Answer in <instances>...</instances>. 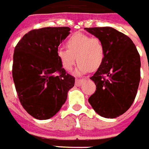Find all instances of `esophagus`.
Segmentation results:
<instances>
[{
    "label": "esophagus",
    "instance_id": "esophagus-1",
    "mask_svg": "<svg viewBox=\"0 0 149 149\" xmlns=\"http://www.w3.org/2000/svg\"><path fill=\"white\" fill-rule=\"evenodd\" d=\"M85 81L84 79H76L75 80V84L77 86H80L81 84H82V82Z\"/></svg>",
    "mask_w": 149,
    "mask_h": 149
}]
</instances>
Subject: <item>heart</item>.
Wrapping results in <instances>:
<instances>
[{
    "instance_id": "1",
    "label": "heart",
    "mask_w": 149,
    "mask_h": 149,
    "mask_svg": "<svg viewBox=\"0 0 149 149\" xmlns=\"http://www.w3.org/2000/svg\"><path fill=\"white\" fill-rule=\"evenodd\" d=\"M68 49L60 48L56 54L62 67L70 70L79 62L74 73L84 74L90 69L96 70L102 63L104 56V47L100 39L83 34L74 33L67 41Z\"/></svg>"
}]
</instances>
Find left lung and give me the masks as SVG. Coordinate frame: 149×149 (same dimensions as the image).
Wrapping results in <instances>:
<instances>
[{
	"label": "left lung",
	"mask_w": 149,
	"mask_h": 149,
	"mask_svg": "<svg viewBox=\"0 0 149 149\" xmlns=\"http://www.w3.org/2000/svg\"><path fill=\"white\" fill-rule=\"evenodd\" d=\"M104 47L102 63L90 79L96 91L89 102L102 117L114 118L128 110L137 95L141 79V59L129 37L109 26L85 28Z\"/></svg>",
	"instance_id": "8db88e82"
}]
</instances>
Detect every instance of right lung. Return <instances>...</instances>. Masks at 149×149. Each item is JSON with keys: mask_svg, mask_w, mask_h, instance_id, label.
Instances as JSON below:
<instances>
[{"mask_svg": "<svg viewBox=\"0 0 149 149\" xmlns=\"http://www.w3.org/2000/svg\"><path fill=\"white\" fill-rule=\"evenodd\" d=\"M70 31L64 26L33 30L14 50L12 77L18 97L23 108L39 120L53 117L74 86V78L66 73L56 54Z\"/></svg>", "mask_w": 149, "mask_h": 149, "instance_id": "1", "label": "right lung"}]
</instances>
